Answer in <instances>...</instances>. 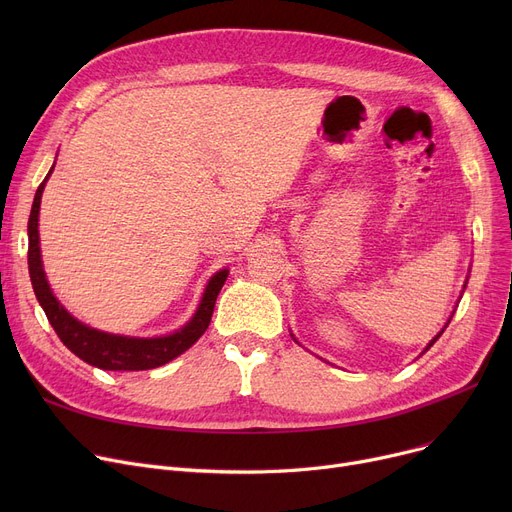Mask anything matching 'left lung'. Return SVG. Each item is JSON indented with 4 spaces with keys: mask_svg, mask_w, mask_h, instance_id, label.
I'll return each instance as SVG.
<instances>
[{
    "mask_svg": "<svg viewBox=\"0 0 512 512\" xmlns=\"http://www.w3.org/2000/svg\"><path fill=\"white\" fill-rule=\"evenodd\" d=\"M442 332H444V330H442ZM442 332H440V334H438V336H436V338H434V340H432V342H429V346H432V344H434V342H436V340H438V338H440V336H442ZM429 346H427V348H429ZM427 348H425V351H427Z\"/></svg>",
    "mask_w": 512,
    "mask_h": 512,
    "instance_id": "1",
    "label": "left lung"
}]
</instances>
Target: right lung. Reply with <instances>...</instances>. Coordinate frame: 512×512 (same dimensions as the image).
Masks as SVG:
<instances>
[{
    "label": "right lung",
    "mask_w": 512,
    "mask_h": 512,
    "mask_svg": "<svg viewBox=\"0 0 512 512\" xmlns=\"http://www.w3.org/2000/svg\"><path fill=\"white\" fill-rule=\"evenodd\" d=\"M45 180L37 188L31 218H29V272H31L35 297L43 307L51 328L56 330L58 338L78 359H83L85 363L105 371H143V369L161 367L168 361L176 359L178 355H182L186 348H191L205 334L209 326L215 299H218V294L228 278V270L218 272L209 280L195 317L188 321L182 330L170 336L128 338V336L105 334L80 324V321H76L60 305V301L53 297L43 272L37 226H39V205H41V193L45 188Z\"/></svg>",
    "instance_id": "right-lung-1"
}]
</instances>
